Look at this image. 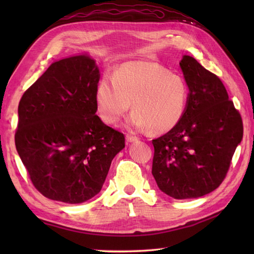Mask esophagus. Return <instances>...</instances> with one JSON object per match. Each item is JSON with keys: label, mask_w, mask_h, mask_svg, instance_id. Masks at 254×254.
I'll use <instances>...</instances> for the list:
<instances>
[{"label": "esophagus", "mask_w": 254, "mask_h": 254, "mask_svg": "<svg viewBox=\"0 0 254 254\" xmlns=\"http://www.w3.org/2000/svg\"><path fill=\"white\" fill-rule=\"evenodd\" d=\"M126 138H127V142H136V141H138V137L135 136V135H132V134H127Z\"/></svg>", "instance_id": "obj_1"}]
</instances>
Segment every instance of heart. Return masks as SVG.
<instances>
[{
  "instance_id": "obj_1",
  "label": "heart",
  "mask_w": 254,
  "mask_h": 254,
  "mask_svg": "<svg viewBox=\"0 0 254 254\" xmlns=\"http://www.w3.org/2000/svg\"><path fill=\"white\" fill-rule=\"evenodd\" d=\"M189 85L178 74L155 62L121 64L113 76L105 74L96 87L97 111L107 124H117L131 108L128 124L161 134L175 128L185 116Z\"/></svg>"
}]
</instances>
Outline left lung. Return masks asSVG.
<instances>
[{
  "instance_id": "8db88e82",
  "label": "left lung",
  "mask_w": 254,
  "mask_h": 254,
  "mask_svg": "<svg viewBox=\"0 0 254 254\" xmlns=\"http://www.w3.org/2000/svg\"><path fill=\"white\" fill-rule=\"evenodd\" d=\"M180 66L190 89L188 107L175 128L152 141V174L167 195L185 199L220 186L242 139L244 124L217 75L189 56Z\"/></svg>"
}]
</instances>
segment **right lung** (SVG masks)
Segmentation results:
<instances>
[{
    "instance_id": "right-lung-1",
    "label": "right lung",
    "mask_w": 254,
    "mask_h": 254,
    "mask_svg": "<svg viewBox=\"0 0 254 254\" xmlns=\"http://www.w3.org/2000/svg\"><path fill=\"white\" fill-rule=\"evenodd\" d=\"M99 69L86 56L52 63L18 105L15 145L32 185L53 201L77 204L101 190L123 133L96 115Z\"/></svg>"
}]
</instances>
